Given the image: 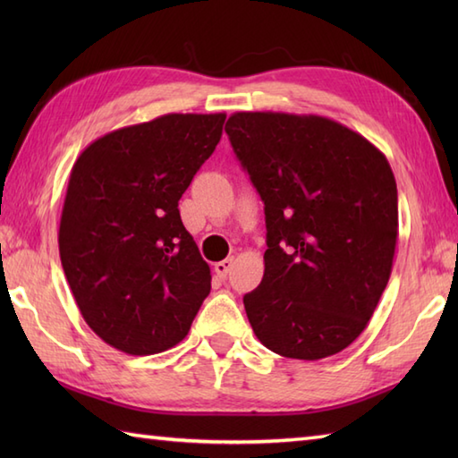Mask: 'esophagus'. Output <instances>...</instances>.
Listing matches in <instances>:
<instances>
[{
	"label": "esophagus",
	"instance_id": "1",
	"mask_svg": "<svg viewBox=\"0 0 458 458\" xmlns=\"http://www.w3.org/2000/svg\"><path fill=\"white\" fill-rule=\"evenodd\" d=\"M232 267H234V258H226V259L216 261V264H214V271H216L220 277H226Z\"/></svg>",
	"mask_w": 458,
	"mask_h": 458
}]
</instances>
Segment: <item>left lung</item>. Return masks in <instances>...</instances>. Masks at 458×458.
Masks as SVG:
<instances>
[{
  "label": "left lung",
  "mask_w": 458,
  "mask_h": 458,
  "mask_svg": "<svg viewBox=\"0 0 458 458\" xmlns=\"http://www.w3.org/2000/svg\"><path fill=\"white\" fill-rule=\"evenodd\" d=\"M226 133L264 200V279L244 295L259 343L320 360L352 344L392 274L397 187L386 155L323 115L236 112Z\"/></svg>",
  "instance_id": "obj_1"
}]
</instances>
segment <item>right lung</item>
<instances>
[{"label": "right lung", "instance_id": "add662e5", "mask_svg": "<svg viewBox=\"0 0 458 458\" xmlns=\"http://www.w3.org/2000/svg\"><path fill=\"white\" fill-rule=\"evenodd\" d=\"M226 114H167L102 135L68 179L58 251L76 305L106 344L143 356L187 336L210 267L179 200Z\"/></svg>", "mask_w": 458, "mask_h": 458}]
</instances>
